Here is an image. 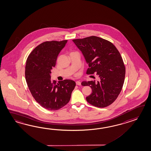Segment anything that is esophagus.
<instances>
[{"label": "esophagus", "mask_w": 151, "mask_h": 151, "mask_svg": "<svg viewBox=\"0 0 151 151\" xmlns=\"http://www.w3.org/2000/svg\"><path fill=\"white\" fill-rule=\"evenodd\" d=\"M76 83L77 85H81V82H80L79 81H77Z\"/></svg>", "instance_id": "1"}]
</instances>
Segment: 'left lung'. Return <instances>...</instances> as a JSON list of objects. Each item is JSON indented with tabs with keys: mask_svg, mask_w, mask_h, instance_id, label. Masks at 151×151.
Here are the masks:
<instances>
[{
	"mask_svg": "<svg viewBox=\"0 0 151 151\" xmlns=\"http://www.w3.org/2000/svg\"><path fill=\"white\" fill-rule=\"evenodd\" d=\"M83 53L89 68L88 74L96 73L100 81H84L83 86H90L92 93L86 97L91 105L104 108L117 98L122 88L126 68L119 50L111 42L92 36L72 40Z\"/></svg>",
	"mask_w": 151,
	"mask_h": 151,
	"instance_id": "left-lung-1",
	"label": "left lung"
}]
</instances>
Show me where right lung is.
Wrapping results in <instances>:
<instances>
[{"label":"right lung","mask_w":151,"mask_h":151,"mask_svg":"<svg viewBox=\"0 0 151 151\" xmlns=\"http://www.w3.org/2000/svg\"><path fill=\"white\" fill-rule=\"evenodd\" d=\"M67 40L46 41L37 46L29 54L25 76L29 89L36 101L44 108L56 110L66 105L76 86L75 81L51 80V70Z\"/></svg>","instance_id":"obj_1"}]
</instances>
